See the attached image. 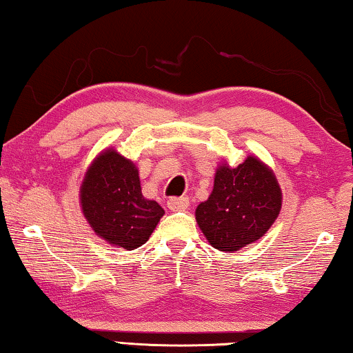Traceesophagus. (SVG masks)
Wrapping results in <instances>:
<instances>
[{
  "label": "esophagus",
  "mask_w": 353,
  "mask_h": 353,
  "mask_svg": "<svg viewBox=\"0 0 353 353\" xmlns=\"http://www.w3.org/2000/svg\"><path fill=\"white\" fill-rule=\"evenodd\" d=\"M190 205V199L185 198H170L167 201V208L170 210H185Z\"/></svg>",
  "instance_id": "obj_1"
}]
</instances>
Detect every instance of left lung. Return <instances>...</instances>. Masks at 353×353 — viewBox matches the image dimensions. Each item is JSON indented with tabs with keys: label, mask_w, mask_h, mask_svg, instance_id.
I'll use <instances>...</instances> for the list:
<instances>
[{
	"label": "left lung",
	"mask_w": 353,
	"mask_h": 353,
	"mask_svg": "<svg viewBox=\"0 0 353 353\" xmlns=\"http://www.w3.org/2000/svg\"><path fill=\"white\" fill-rule=\"evenodd\" d=\"M281 205L274 173L250 155L236 168L219 167L212 193L196 209V221L214 248L232 253L259 240L277 219Z\"/></svg>",
	"instance_id": "obj_1"
}]
</instances>
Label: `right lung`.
Segmentation results:
<instances>
[{"label":"right lung","mask_w":353,"mask_h":353,"mask_svg":"<svg viewBox=\"0 0 353 353\" xmlns=\"http://www.w3.org/2000/svg\"><path fill=\"white\" fill-rule=\"evenodd\" d=\"M82 212L110 245L134 250L149 240L163 209L144 199L134 163L115 150L100 154L81 186Z\"/></svg>","instance_id":"add662e5"}]
</instances>
